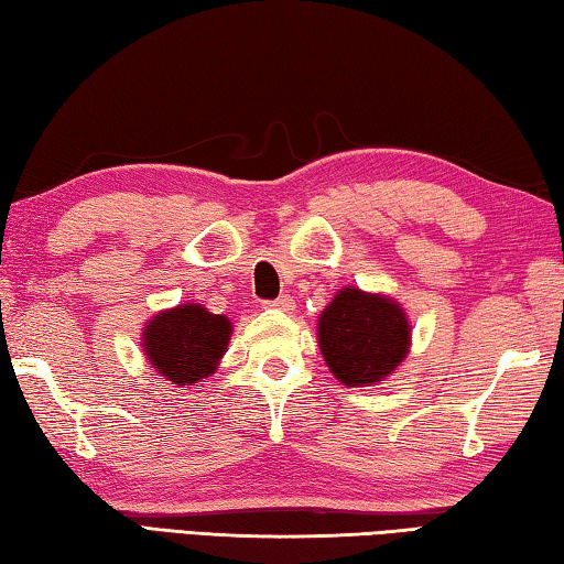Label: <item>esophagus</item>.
Returning <instances> with one entry per match:
<instances>
[{
	"instance_id": "obj_1",
	"label": "esophagus",
	"mask_w": 564,
	"mask_h": 564,
	"mask_svg": "<svg viewBox=\"0 0 564 564\" xmlns=\"http://www.w3.org/2000/svg\"><path fill=\"white\" fill-rule=\"evenodd\" d=\"M263 305H265V308H275V311H293V299L289 293H283L273 301H263Z\"/></svg>"
}]
</instances>
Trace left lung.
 Here are the masks:
<instances>
[{
	"label": "left lung",
	"instance_id": "obj_1",
	"mask_svg": "<svg viewBox=\"0 0 564 564\" xmlns=\"http://www.w3.org/2000/svg\"><path fill=\"white\" fill-rule=\"evenodd\" d=\"M318 343L330 373L356 388L378 383L403 362L410 326L390 299L343 289L323 311Z\"/></svg>",
	"mask_w": 564,
	"mask_h": 564
}]
</instances>
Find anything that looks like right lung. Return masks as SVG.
I'll return each instance as SVG.
<instances>
[{"mask_svg":"<svg viewBox=\"0 0 564 564\" xmlns=\"http://www.w3.org/2000/svg\"><path fill=\"white\" fill-rule=\"evenodd\" d=\"M231 338L226 316L208 313L204 305L186 303L159 313L144 330V348L161 376L176 386H194L214 373Z\"/></svg>","mask_w":564,"mask_h":564,"instance_id":"right-lung-1","label":"right lung"}]
</instances>
